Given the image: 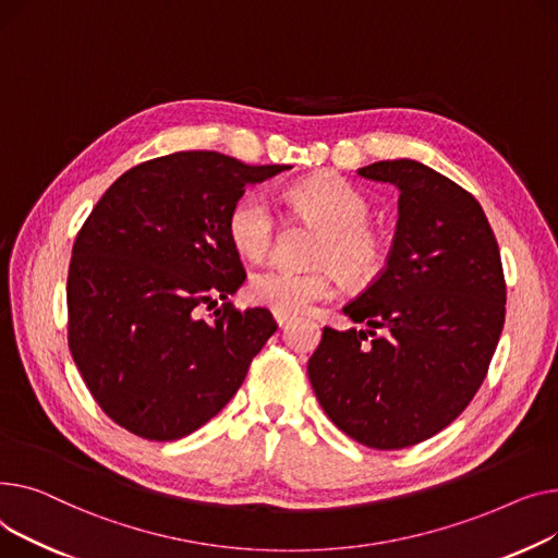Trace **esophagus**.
<instances>
[{
	"instance_id": "obj_1",
	"label": "esophagus",
	"mask_w": 558,
	"mask_h": 558,
	"mask_svg": "<svg viewBox=\"0 0 558 558\" xmlns=\"http://www.w3.org/2000/svg\"><path fill=\"white\" fill-rule=\"evenodd\" d=\"M272 315H275V322H277L279 326H283V324H288V322L292 319L290 313H281V311H272Z\"/></svg>"
}]
</instances>
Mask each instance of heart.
Returning <instances> with one entry per match:
<instances>
[{"label": "heart", "mask_w": 558, "mask_h": 558, "mask_svg": "<svg viewBox=\"0 0 558 558\" xmlns=\"http://www.w3.org/2000/svg\"><path fill=\"white\" fill-rule=\"evenodd\" d=\"M288 201L304 220L322 227L313 260L322 268L294 272L268 266L252 272L247 298L272 311L300 313L333 298L336 272L349 283L374 281L387 260V243L367 220L369 201L338 175H315L288 189ZM227 236L247 258L266 256L275 243L277 216L264 191H245L227 211Z\"/></svg>", "instance_id": "obj_1"}]
</instances>
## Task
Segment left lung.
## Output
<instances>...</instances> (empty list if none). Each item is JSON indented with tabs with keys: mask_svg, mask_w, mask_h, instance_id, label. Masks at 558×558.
I'll return each instance as SVG.
<instances>
[{
	"mask_svg": "<svg viewBox=\"0 0 558 558\" xmlns=\"http://www.w3.org/2000/svg\"><path fill=\"white\" fill-rule=\"evenodd\" d=\"M357 175L401 191L397 234L383 272L344 306L367 329L324 326L308 378L344 435L399 450L473 401L502 333L507 283L494 229L466 189L414 159Z\"/></svg>",
	"mask_w": 558,
	"mask_h": 558,
	"instance_id": "obj_1",
	"label": "left lung"
}]
</instances>
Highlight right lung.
Segmentation results:
<instances>
[{"instance_id":"add662e5","label":"right lung","mask_w":558,"mask_h":558,"mask_svg":"<svg viewBox=\"0 0 558 558\" xmlns=\"http://www.w3.org/2000/svg\"><path fill=\"white\" fill-rule=\"evenodd\" d=\"M288 169L214 150L155 157L125 171L83 222L68 277L70 351L94 401L128 433L173 441L198 430L277 331L270 311L229 302L245 270L225 220L247 184Z\"/></svg>"}]
</instances>
